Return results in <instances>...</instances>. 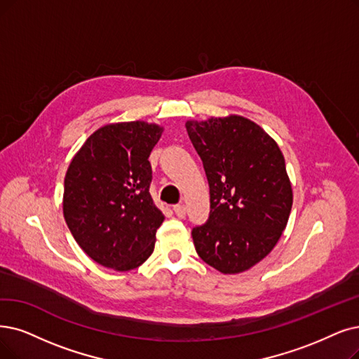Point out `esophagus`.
Instances as JSON below:
<instances>
[{
	"instance_id": "34e87169",
	"label": "esophagus",
	"mask_w": 359,
	"mask_h": 359,
	"mask_svg": "<svg viewBox=\"0 0 359 359\" xmlns=\"http://www.w3.org/2000/svg\"><path fill=\"white\" fill-rule=\"evenodd\" d=\"M174 212H175L178 218H184L185 217V206L184 205H175Z\"/></svg>"
}]
</instances>
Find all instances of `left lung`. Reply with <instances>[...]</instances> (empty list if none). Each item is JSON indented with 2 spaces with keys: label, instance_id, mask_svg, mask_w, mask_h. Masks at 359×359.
<instances>
[{
  "label": "left lung",
  "instance_id": "1",
  "mask_svg": "<svg viewBox=\"0 0 359 359\" xmlns=\"http://www.w3.org/2000/svg\"><path fill=\"white\" fill-rule=\"evenodd\" d=\"M203 162L210 213L191 236L197 255L222 274L248 271L274 249L293 205L284 156L259 125L231 114L185 123Z\"/></svg>",
  "mask_w": 359,
  "mask_h": 359
}]
</instances>
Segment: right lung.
<instances>
[{
    "label": "right lung",
    "instance_id": "right-lung-1",
    "mask_svg": "<svg viewBox=\"0 0 359 359\" xmlns=\"http://www.w3.org/2000/svg\"><path fill=\"white\" fill-rule=\"evenodd\" d=\"M162 133L141 121L102 126L67 168L65 221L81 249L106 268L130 271L153 253L165 217L150 196L149 156Z\"/></svg>",
    "mask_w": 359,
    "mask_h": 359
}]
</instances>
